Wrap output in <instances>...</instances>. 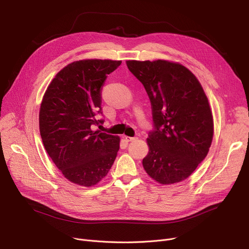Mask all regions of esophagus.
I'll return each instance as SVG.
<instances>
[{
    "mask_svg": "<svg viewBox=\"0 0 249 249\" xmlns=\"http://www.w3.org/2000/svg\"><path fill=\"white\" fill-rule=\"evenodd\" d=\"M135 139H136V137H130V136H125V140H126L127 142L133 141V140H135Z\"/></svg>",
    "mask_w": 249,
    "mask_h": 249,
    "instance_id": "obj_1",
    "label": "esophagus"
}]
</instances>
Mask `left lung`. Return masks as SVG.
<instances>
[{
    "instance_id": "1",
    "label": "left lung",
    "mask_w": 249,
    "mask_h": 249,
    "mask_svg": "<svg viewBox=\"0 0 249 249\" xmlns=\"http://www.w3.org/2000/svg\"><path fill=\"white\" fill-rule=\"evenodd\" d=\"M144 87L152 107L149 152L142 160L160 184L190 177L204 160L213 139V117L199 81L187 68L166 60L126 61Z\"/></svg>"
}]
</instances>
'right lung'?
Wrapping results in <instances>:
<instances>
[{"mask_svg": "<svg viewBox=\"0 0 249 249\" xmlns=\"http://www.w3.org/2000/svg\"><path fill=\"white\" fill-rule=\"evenodd\" d=\"M120 60L86 59L62 69L48 86L39 113L45 150L62 175L90 187L106 177L119 150L120 138L93 131L104 123L101 89Z\"/></svg>", "mask_w": 249, "mask_h": 249, "instance_id": "obj_1", "label": "right lung"}]
</instances>
